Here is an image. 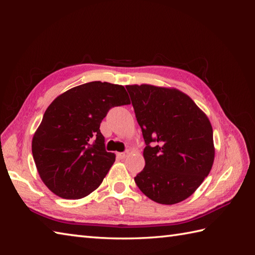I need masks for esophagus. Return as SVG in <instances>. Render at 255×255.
Returning a JSON list of instances; mask_svg holds the SVG:
<instances>
[{"label":"esophagus","mask_w":255,"mask_h":255,"mask_svg":"<svg viewBox=\"0 0 255 255\" xmlns=\"http://www.w3.org/2000/svg\"><path fill=\"white\" fill-rule=\"evenodd\" d=\"M128 155V152H118L117 153V157L120 159H123Z\"/></svg>","instance_id":"34e87169"}]
</instances>
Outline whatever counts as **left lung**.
Wrapping results in <instances>:
<instances>
[{
  "mask_svg": "<svg viewBox=\"0 0 255 255\" xmlns=\"http://www.w3.org/2000/svg\"><path fill=\"white\" fill-rule=\"evenodd\" d=\"M126 88L145 142V165L135 183L153 201L179 203L194 194L212 169L211 122L180 90L145 84Z\"/></svg>",
  "mask_w": 255,
  "mask_h": 255,
  "instance_id": "left-lung-1",
  "label": "left lung"
}]
</instances>
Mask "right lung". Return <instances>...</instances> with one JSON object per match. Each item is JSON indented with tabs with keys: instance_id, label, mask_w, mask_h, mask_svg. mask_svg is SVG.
Masks as SVG:
<instances>
[{
	"instance_id": "right-lung-1",
	"label": "right lung",
	"mask_w": 255,
	"mask_h": 255,
	"mask_svg": "<svg viewBox=\"0 0 255 255\" xmlns=\"http://www.w3.org/2000/svg\"><path fill=\"white\" fill-rule=\"evenodd\" d=\"M129 103L125 87L107 82L80 85L54 100L32 141L45 186L64 199H81L97 189L116 158L105 150L100 125L113 107Z\"/></svg>"
}]
</instances>
